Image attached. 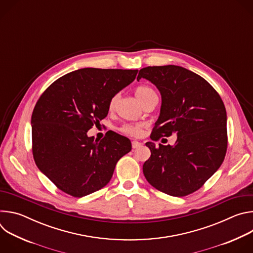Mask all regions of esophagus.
<instances>
[{"label": "esophagus", "mask_w": 253, "mask_h": 253, "mask_svg": "<svg viewBox=\"0 0 253 253\" xmlns=\"http://www.w3.org/2000/svg\"><path fill=\"white\" fill-rule=\"evenodd\" d=\"M141 146H142V143L141 142L136 141V140L132 141V147H133V149H137V148H139Z\"/></svg>", "instance_id": "34e87169"}]
</instances>
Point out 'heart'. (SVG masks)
Returning a JSON list of instances; mask_svg holds the SVG:
<instances>
[{"label": "heart", "mask_w": 253, "mask_h": 253, "mask_svg": "<svg viewBox=\"0 0 253 253\" xmlns=\"http://www.w3.org/2000/svg\"><path fill=\"white\" fill-rule=\"evenodd\" d=\"M154 90L150 88L149 86L146 85H140L135 89V96L137 99L142 103L146 98H148L150 95L154 94ZM117 102V96H114L109 103V110L112 111L114 110L115 105ZM121 132L130 136H138L141 134V128L138 125H133V124H125L121 127Z\"/></svg>", "instance_id": "b5f03b06"}]
</instances>
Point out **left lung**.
Segmentation results:
<instances>
[{
    "label": "left lung",
    "mask_w": 253,
    "mask_h": 253,
    "mask_svg": "<svg viewBox=\"0 0 253 253\" xmlns=\"http://www.w3.org/2000/svg\"><path fill=\"white\" fill-rule=\"evenodd\" d=\"M150 81L161 95L160 114L151 139L176 134L174 145L147 142L150 158L143 165L147 181L171 196L199 189L222 164L227 148L224 104L202 77L183 67H146L137 80Z\"/></svg>",
    "instance_id": "left-lung-1"
}]
</instances>
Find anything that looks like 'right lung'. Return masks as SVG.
<instances>
[{
	"mask_svg": "<svg viewBox=\"0 0 253 253\" xmlns=\"http://www.w3.org/2000/svg\"><path fill=\"white\" fill-rule=\"evenodd\" d=\"M137 73L79 69L56 80L38 100L31 119L34 159L62 191L83 197L103 188L118 160L131 151L130 140L115 132L101 141L87 132L107 116L110 100Z\"/></svg>",
	"mask_w": 253,
	"mask_h": 253,
	"instance_id": "obj_1",
	"label": "right lung"
}]
</instances>
